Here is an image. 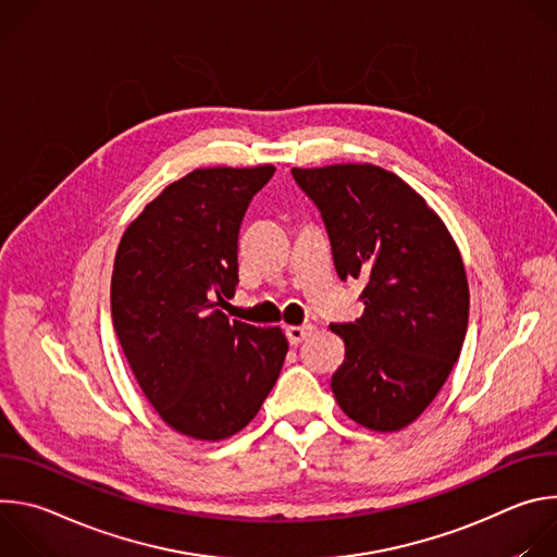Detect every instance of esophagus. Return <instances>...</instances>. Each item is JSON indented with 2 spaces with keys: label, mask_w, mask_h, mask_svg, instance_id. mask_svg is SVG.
Masks as SVG:
<instances>
[{
  "label": "esophagus",
  "mask_w": 557,
  "mask_h": 557,
  "mask_svg": "<svg viewBox=\"0 0 557 557\" xmlns=\"http://www.w3.org/2000/svg\"><path fill=\"white\" fill-rule=\"evenodd\" d=\"M314 333L312 326H286V337L290 342V346L301 344L304 339H308Z\"/></svg>",
  "instance_id": "obj_1"
}]
</instances>
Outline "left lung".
Listing matches in <instances>:
<instances>
[{
    "mask_svg": "<svg viewBox=\"0 0 557 557\" xmlns=\"http://www.w3.org/2000/svg\"><path fill=\"white\" fill-rule=\"evenodd\" d=\"M320 207L342 280H363V314L331 324L346 344L333 394L348 419L399 432L436 399L460 357L469 286L441 215L404 178L370 165L293 168Z\"/></svg>",
    "mask_w": 557,
    "mask_h": 557,
    "instance_id": "left-lung-1",
    "label": "left lung"
}]
</instances>
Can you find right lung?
I'll return each mask as SVG.
<instances>
[{"label": "right lung", "instance_id": "add662e5", "mask_svg": "<svg viewBox=\"0 0 557 557\" xmlns=\"http://www.w3.org/2000/svg\"><path fill=\"white\" fill-rule=\"evenodd\" d=\"M273 165L200 168L127 224L112 271V322L125 359L172 430L222 441L245 430L273 389L288 342L280 326L228 320L237 231Z\"/></svg>", "mask_w": 557, "mask_h": 557}]
</instances>
